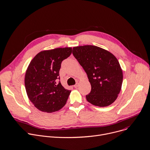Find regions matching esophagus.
<instances>
[{"label": "esophagus", "instance_id": "1", "mask_svg": "<svg viewBox=\"0 0 150 150\" xmlns=\"http://www.w3.org/2000/svg\"><path fill=\"white\" fill-rule=\"evenodd\" d=\"M78 86H79V84H78V83H76V85H74V87L75 88H77Z\"/></svg>", "mask_w": 150, "mask_h": 150}]
</instances>
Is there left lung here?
I'll use <instances>...</instances> for the list:
<instances>
[{
  "instance_id": "left-lung-1",
  "label": "left lung",
  "mask_w": 150,
  "mask_h": 150,
  "mask_svg": "<svg viewBox=\"0 0 150 150\" xmlns=\"http://www.w3.org/2000/svg\"><path fill=\"white\" fill-rule=\"evenodd\" d=\"M73 54L84 69L91 85L87 101L93 105L107 107L113 103L121 90L123 73L114 55L93 45L74 47Z\"/></svg>"
}]
</instances>
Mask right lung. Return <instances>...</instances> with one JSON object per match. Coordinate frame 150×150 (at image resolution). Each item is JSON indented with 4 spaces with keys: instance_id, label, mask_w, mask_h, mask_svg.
<instances>
[{
    "instance_id": "obj_1",
    "label": "right lung",
    "mask_w": 150,
    "mask_h": 150,
    "mask_svg": "<svg viewBox=\"0 0 150 150\" xmlns=\"http://www.w3.org/2000/svg\"><path fill=\"white\" fill-rule=\"evenodd\" d=\"M71 52V47L44 51L30 62L25 73V87L30 101L40 111L55 112L66 104L71 91L62 86L59 72L62 61Z\"/></svg>"
}]
</instances>
